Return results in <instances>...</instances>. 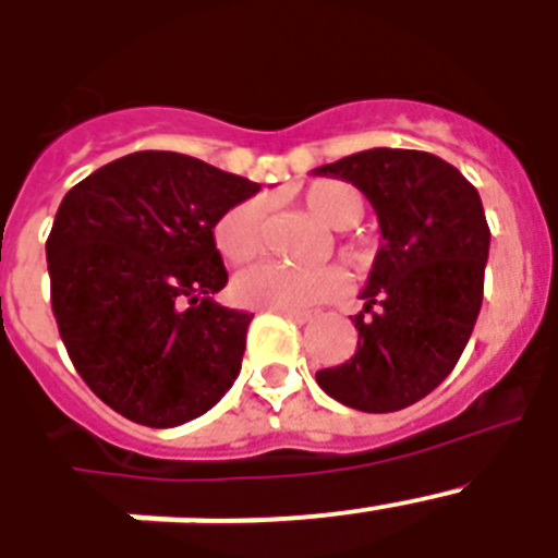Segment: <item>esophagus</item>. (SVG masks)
Masks as SVG:
<instances>
[{
	"mask_svg": "<svg viewBox=\"0 0 558 558\" xmlns=\"http://www.w3.org/2000/svg\"><path fill=\"white\" fill-rule=\"evenodd\" d=\"M279 313H282L284 318H290V322H295V324L313 322V313H307V310H279Z\"/></svg>",
	"mask_w": 558,
	"mask_h": 558,
	"instance_id": "34e87169",
	"label": "esophagus"
}]
</instances>
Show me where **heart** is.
I'll return each instance as SVG.
<instances>
[{
    "label": "heart",
    "instance_id": "b5f03b06",
    "mask_svg": "<svg viewBox=\"0 0 558 558\" xmlns=\"http://www.w3.org/2000/svg\"><path fill=\"white\" fill-rule=\"evenodd\" d=\"M304 206L332 229H347L363 215V195L343 181H315L304 190ZM265 240V206L248 198L231 206L215 223V245L231 265L251 263ZM340 288L335 268H282V265H254L234 279L236 302L259 310H307L327 302Z\"/></svg>",
    "mask_w": 558,
    "mask_h": 558
}]
</instances>
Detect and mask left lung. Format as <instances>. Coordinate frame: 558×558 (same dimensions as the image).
Segmentation results:
<instances>
[{
  "mask_svg": "<svg viewBox=\"0 0 558 558\" xmlns=\"http://www.w3.org/2000/svg\"><path fill=\"white\" fill-rule=\"evenodd\" d=\"M313 172L357 186L383 234L352 318L357 349L315 379L354 411H402L456 368L481 313L492 236L481 195L425 150L374 147Z\"/></svg>",
  "mask_w": 558,
  "mask_h": 558,
  "instance_id": "left-lung-1",
  "label": "left lung"
}]
</instances>
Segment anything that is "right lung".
Masks as SVG:
<instances>
[{
  "label": "right lung",
  "mask_w": 558,
  "mask_h": 558,
  "mask_svg": "<svg viewBox=\"0 0 558 558\" xmlns=\"http://www.w3.org/2000/svg\"><path fill=\"white\" fill-rule=\"evenodd\" d=\"M256 192L184 153L140 150L63 195L47 240L58 332L131 422L184 425L234 386L254 315L211 302L229 282L211 229Z\"/></svg>",
  "instance_id": "obj_1"
}]
</instances>
